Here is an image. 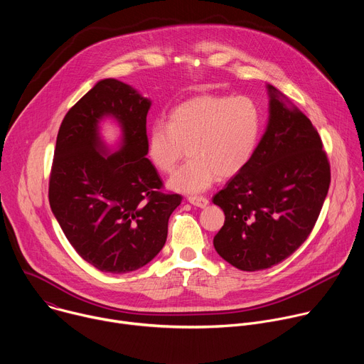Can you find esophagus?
Wrapping results in <instances>:
<instances>
[{
	"label": "esophagus",
	"instance_id": "1",
	"mask_svg": "<svg viewBox=\"0 0 364 364\" xmlns=\"http://www.w3.org/2000/svg\"><path fill=\"white\" fill-rule=\"evenodd\" d=\"M188 203L196 207H200V209H204V207H207V204H209V200L201 196H190Z\"/></svg>",
	"mask_w": 364,
	"mask_h": 364
}]
</instances>
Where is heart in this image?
<instances>
[{
	"mask_svg": "<svg viewBox=\"0 0 364 364\" xmlns=\"http://www.w3.org/2000/svg\"><path fill=\"white\" fill-rule=\"evenodd\" d=\"M261 134V115L245 96L201 95L176 107L168 122L155 121L145 139L152 167L170 174L183 159L188 161L168 180L170 190L200 194L220 177L237 174L250 160Z\"/></svg>",
	"mask_w": 364,
	"mask_h": 364,
	"instance_id": "b5f03b06",
	"label": "heart"
}]
</instances>
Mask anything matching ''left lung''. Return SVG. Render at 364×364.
Instances as JSON below:
<instances>
[{
  "label": "left lung",
  "instance_id": "1",
  "mask_svg": "<svg viewBox=\"0 0 364 364\" xmlns=\"http://www.w3.org/2000/svg\"><path fill=\"white\" fill-rule=\"evenodd\" d=\"M268 124L249 163L213 203L225 225L216 252L240 271L268 269L292 255L313 230L330 186V164L308 117L275 86Z\"/></svg>",
  "mask_w": 364,
  "mask_h": 364
}]
</instances>
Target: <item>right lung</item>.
Returning <instances> with one entry per match:
<instances>
[{
	"label": "right lung",
	"mask_w": 364,
	"mask_h": 364,
	"mask_svg": "<svg viewBox=\"0 0 364 364\" xmlns=\"http://www.w3.org/2000/svg\"><path fill=\"white\" fill-rule=\"evenodd\" d=\"M151 99L117 79L99 80L66 114L56 141L48 201L65 236L96 269L127 274L163 249L168 219L181 203L160 191L146 159ZM112 119L120 138L109 144L101 125Z\"/></svg>",
	"instance_id": "1"
}]
</instances>
